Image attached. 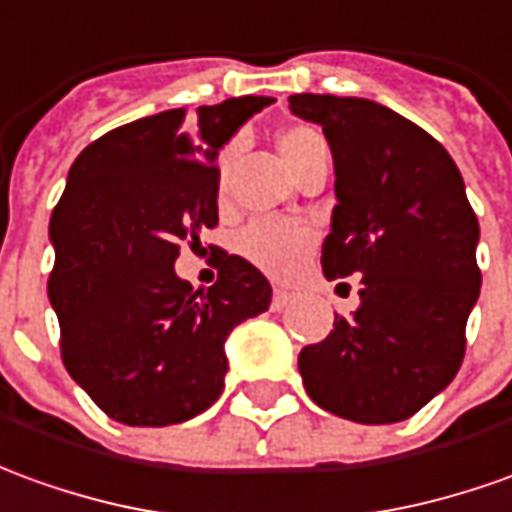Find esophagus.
Wrapping results in <instances>:
<instances>
[{
	"mask_svg": "<svg viewBox=\"0 0 512 512\" xmlns=\"http://www.w3.org/2000/svg\"><path fill=\"white\" fill-rule=\"evenodd\" d=\"M291 299H293L291 293L277 288V291H274V296H271V310H282V307H288L291 305Z\"/></svg>",
	"mask_w": 512,
	"mask_h": 512,
	"instance_id": "esophagus-1",
	"label": "esophagus"
}]
</instances>
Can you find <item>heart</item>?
<instances>
[{
    "instance_id": "1",
    "label": "heart",
    "mask_w": 512,
    "mask_h": 512,
    "mask_svg": "<svg viewBox=\"0 0 512 512\" xmlns=\"http://www.w3.org/2000/svg\"><path fill=\"white\" fill-rule=\"evenodd\" d=\"M277 146H280L282 160L288 163V169L296 171L305 166L318 149H327L324 135L310 127V124H291L277 132ZM235 146H227L219 157V188H224V171L230 166ZM316 246V235L310 227L291 219H255L246 224L244 230L235 238L238 255L249 260L252 266L260 268L263 274L274 280H288L299 268L305 266V260Z\"/></svg>"
}]
</instances>
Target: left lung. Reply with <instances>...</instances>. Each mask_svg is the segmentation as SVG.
Instances as JSON below:
<instances>
[{
	"label": "left lung",
	"instance_id": "8db88e82",
	"mask_svg": "<svg viewBox=\"0 0 512 512\" xmlns=\"http://www.w3.org/2000/svg\"><path fill=\"white\" fill-rule=\"evenodd\" d=\"M335 163L327 280L360 277V307L299 352L318 407L357 424L405 421L455 380L480 296V224L455 160L430 132L371 99L293 94Z\"/></svg>",
	"mask_w": 512,
	"mask_h": 512
}]
</instances>
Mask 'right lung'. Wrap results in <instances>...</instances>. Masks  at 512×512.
<instances>
[{"mask_svg": "<svg viewBox=\"0 0 512 512\" xmlns=\"http://www.w3.org/2000/svg\"><path fill=\"white\" fill-rule=\"evenodd\" d=\"M271 96L163 110L88 144L74 160L49 238V302L71 380L130 427H169L224 391V341L271 305L249 260L221 255L205 293L177 277L180 241L219 224V149Z\"/></svg>", "mask_w": 512, "mask_h": 512, "instance_id": "right-lung-1", "label": "right lung"}]
</instances>
